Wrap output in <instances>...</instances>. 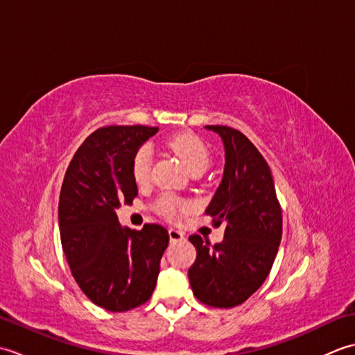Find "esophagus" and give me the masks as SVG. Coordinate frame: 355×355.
<instances>
[{
	"label": "esophagus",
	"mask_w": 355,
	"mask_h": 355,
	"mask_svg": "<svg viewBox=\"0 0 355 355\" xmlns=\"http://www.w3.org/2000/svg\"><path fill=\"white\" fill-rule=\"evenodd\" d=\"M169 238H171V241H183L184 233L177 230V229H169Z\"/></svg>",
	"instance_id": "34e87169"
}]
</instances>
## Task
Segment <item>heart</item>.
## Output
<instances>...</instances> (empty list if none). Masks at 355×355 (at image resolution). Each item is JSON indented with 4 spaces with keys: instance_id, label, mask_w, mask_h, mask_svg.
Returning <instances> with one entry per match:
<instances>
[{
    "instance_id": "b5f03b06",
    "label": "heart",
    "mask_w": 355,
    "mask_h": 355,
    "mask_svg": "<svg viewBox=\"0 0 355 355\" xmlns=\"http://www.w3.org/2000/svg\"><path fill=\"white\" fill-rule=\"evenodd\" d=\"M169 148L178 155L180 160L193 175L202 173L210 164V150L205 140L193 132H182L173 135L169 140ZM150 168H153V148L141 145L132 157L131 175L139 186H145L150 180ZM191 209V202L173 197L171 193H163L155 202V210L168 220H173L180 214Z\"/></svg>"
}]
</instances>
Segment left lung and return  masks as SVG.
I'll return each mask as SVG.
<instances>
[{
    "mask_svg": "<svg viewBox=\"0 0 355 355\" xmlns=\"http://www.w3.org/2000/svg\"><path fill=\"white\" fill-rule=\"evenodd\" d=\"M225 149L223 182L206 209L215 227L224 223V239L212 245L189 236L197 259L189 268L192 291L200 302L233 308L266 281L282 238V210L271 171L253 143L229 126L209 125Z\"/></svg>",
    "mask_w": 355,
    "mask_h": 355,
    "instance_id": "1",
    "label": "left lung"
}]
</instances>
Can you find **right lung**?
Returning a JSON list of instances; mask_svg holds the SVG:
<instances>
[{
	"instance_id": "right-lung-1",
	"label": "right lung",
	"mask_w": 355,
	"mask_h": 355,
	"mask_svg": "<svg viewBox=\"0 0 355 355\" xmlns=\"http://www.w3.org/2000/svg\"><path fill=\"white\" fill-rule=\"evenodd\" d=\"M155 126H103L73 155L59 197L62 250L74 281L97 306L128 311L149 300L169 235L160 224L122 227L116 209L137 197L131 162Z\"/></svg>"
}]
</instances>
